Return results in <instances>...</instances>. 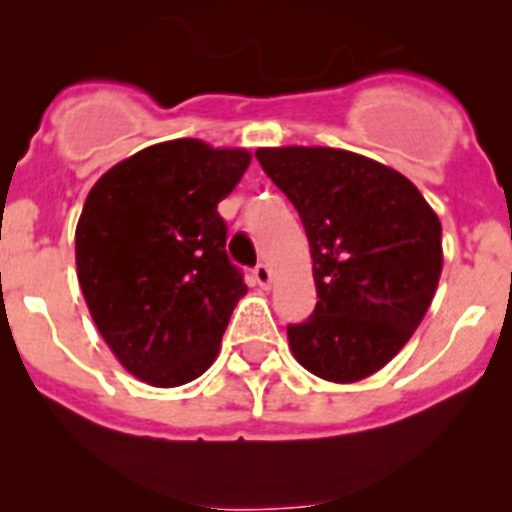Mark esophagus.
Returning <instances> with one entry per match:
<instances>
[{
    "mask_svg": "<svg viewBox=\"0 0 512 512\" xmlns=\"http://www.w3.org/2000/svg\"><path fill=\"white\" fill-rule=\"evenodd\" d=\"M252 277H255V282L262 289H267L272 285V270L267 265H257L255 270H252Z\"/></svg>",
    "mask_w": 512,
    "mask_h": 512,
    "instance_id": "34e87169",
    "label": "esophagus"
}]
</instances>
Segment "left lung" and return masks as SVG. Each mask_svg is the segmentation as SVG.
Masks as SVG:
<instances>
[{
  "instance_id": "obj_1",
  "label": "left lung",
  "mask_w": 512,
  "mask_h": 512,
  "mask_svg": "<svg viewBox=\"0 0 512 512\" xmlns=\"http://www.w3.org/2000/svg\"><path fill=\"white\" fill-rule=\"evenodd\" d=\"M267 178L297 208L317 307L289 324L294 359L337 384L389 364L431 307L441 223L409 178L339 148H260Z\"/></svg>"
}]
</instances>
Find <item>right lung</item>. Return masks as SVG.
<instances>
[{
  "label": "right lung",
  "instance_id": "obj_1",
  "mask_svg": "<svg viewBox=\"0 0 512 512\" xmlns=\"http://www.w3.org/2000/svg\"><path fill=\"white\" fill-rule=\"evenodd\" d=\"M250 165L245 148L158 143L98 178L76 225V270L98 332L151 386L198 379L247 292L225 252L218 203Z\"/></svg>",
  "mask_w": 512,
  "mask_h": 512
}]
</instances>
